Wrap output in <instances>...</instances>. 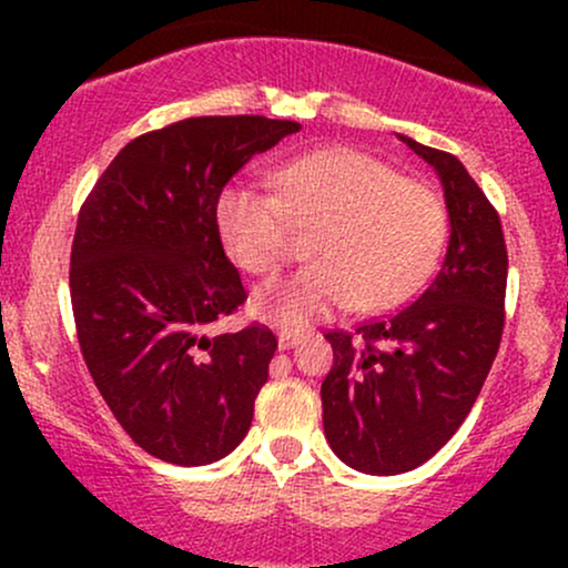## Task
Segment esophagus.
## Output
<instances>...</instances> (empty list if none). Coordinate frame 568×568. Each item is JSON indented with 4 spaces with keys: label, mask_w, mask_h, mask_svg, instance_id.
<instances>
[{
    "label": "esophagus",
    "mask_w": 568,
    "mask_h": 568,
    "mask_svg": "<svg viewBox=\"0 0 568 568\" xmlns=\"http://www.w3.org/2000/svg\"><path fill=\"white\" fill-rule=\"evenodd\" d=\"M302 342V334H298V331H291V328H283L277 334V344H280V349H293L296 347V344Z\"/></svg>",
    "instance_id": "1"
}]
</instances>
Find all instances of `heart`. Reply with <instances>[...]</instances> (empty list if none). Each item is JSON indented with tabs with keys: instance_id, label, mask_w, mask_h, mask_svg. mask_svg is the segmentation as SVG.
Returning a JSON list of instances; mask_svg holds the SVG:
<instances>
[{
	"instance_id": "b5f03b06",
	"label": "heart",
	"mask_w": 568,
	"mask_h": 568,
	"mask_svg": "<svg viewBox=\"0 0 568 568\" xmlns=\"http://www.w3.org/2000/svg\"><path fill=\"white\" fill-rule=\"evenodd\" d=\"M277 194L230 186L216 205L226 253L251 275L288 262L293 232H315V266L256 291L264 321L304 325L357 304L397 306L425 283L446 240V207L427 184L349 146H328L272 173Z\"/></svg>"
}]
</instances>
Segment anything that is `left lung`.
Returning <instances> with one entry per match:
<instances>
[{
  "mask_svg": "<svg viewBox=\"0 0 568 568\" xmlns=\"http://www.w3.org/2000/svg\"><path fill=\"white\" fill-rule=\"evenodd\" d=\"M438 173L448 237L440 272L395 315L328 331L323 427L352 470L408 473L459 429L505 328L507 247L497 211L454 154L400 135Z\"/></svg>",
  "mask_w": 568,
  "mask_h": 568,
  "instance_id": "obj_1",
  "label": "left lung"
}]
</instances>
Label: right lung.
<instances>
[{
    "label": "right lung",
    "instance_id": "add662e5",
    "mask_svg": "<svg viewBox=\"0 0 568 568\" xmlns=\"http://www.w3.org/2000/svg\"><path fill=\"white\" fill-rule=\"evenodd\" d=\"M302 130L258 114L189 116L133 139L95 181L71 245V310L98 393L146 454L181 467L240 446L270 376L266 325L211 336L245 302L216 226L221 189Z\"/></svg>",
    "mask_w": 568,
    "mask_h": 568
}]
</instances>
